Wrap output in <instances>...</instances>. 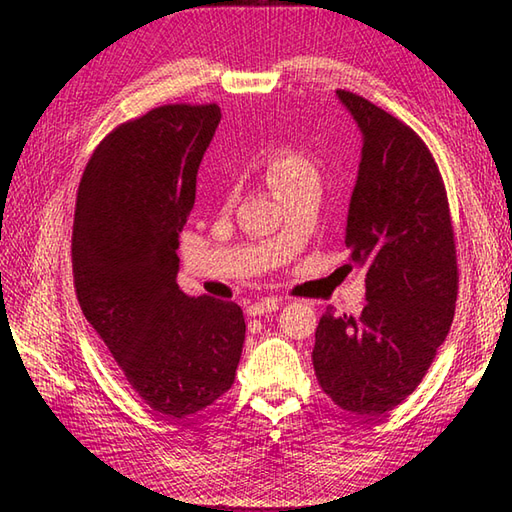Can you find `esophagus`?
Here are the masks:
<instances>
[{
    "label": "esophagus",
    "mask_w": 512,
    "mask_h": 512,
    "mask_svg": "<svg viewBox=\"0 0 512 512\" xmlns=\"http://www.w3.org/2000/svg\"><path fill=\"white\" fill-rule=\"evenodd\" d=\"M281 308V299L277 297H266L262 301H255L253 306H248L250 317H262V314H270Z\"/></svg>",
    "instance_id": "34e87169"
}]
</instances>
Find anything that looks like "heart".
<instances>
[{"label":"heart","instance_id":"1","mask_svg":"<svg viewBox=\"0 0 512 512\" xmlns=\"http://www.w3.org/2000/svg\"><path fill=\"white\" fill-rule=\"evenodd\" d=\"M264 173L279 198H284V195L301 187V184L319 180V169L312 162V158L303 149L290 145L270 151L268 158L264 160Z\"/></svg>","mask_w":512,"mask_h":512}]
</instances>
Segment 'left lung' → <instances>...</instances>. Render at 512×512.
<instances>
[{
	"label": "left lung",
	"mask_w": 512,
	"mask_h": 512,
	"mask_svg": "<svg viewBox=\"0 0 512 512\" xmlns=\"http://www.w3.org/2000/svg\"><path fill=\"white\" fill-rule=\"evenodd\" d=\"M363 134L347 213L350 268L363 266L358 317L328 308L312 363L334 405L376 418L413 394L444 343L458 299L447 189L424 140L363 96L336 90Z\"/></svg>",
	"instance_id": "obj_1"
}]
</instances>
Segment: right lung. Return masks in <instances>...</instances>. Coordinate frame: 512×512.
I'll return each mask as SVG.
<instances>
[{
    "instance_id": "obj_1",
    "label": "right lung",
    "mask_w": 512,
    "mask_h": 512,
    "mask_svg": "<svg viewBox=\"0 0 512 512\" xmlns=\"http://www.w3.org/2000/svg\"><path fill=\"white\" fill-rule=\"evenodd\" d=\"M220 118L215 103H173L121 123L76 191V299L129 387L165 420L213 405L242 356V308L176 284L178 237Z\"/></svg>"
}]
</instances>
